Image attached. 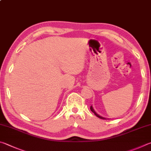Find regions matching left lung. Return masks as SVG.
Wrapping results in <instances>:
<instances>
[{
  "label": "left lung",
  "instance_id": "obj_1",
  "mask_svg": "<svg viewBox=\"0 0 151 151\" xmlns=\"http://www.w3.org/2000/svg\"><path fill=\"white\" fill-rule=\"evenodd\" d=\"M90 109H91V111L92 112H93L95 115H96L97 117H99V118H100V119H106V118H104V117H101V116H100V115H99L98 114H97V113L95 112V111L93 110V107H92V106H91L90 107Z\"/></svg>",
  "mask_w": 151,
  "mask_h": 151
}]
</instances>
